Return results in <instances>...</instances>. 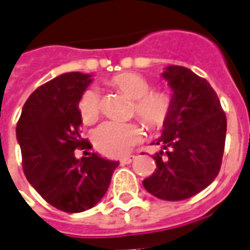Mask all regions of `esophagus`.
Wrapping results in <instances>:
<instances>
[{"instance_id":"1","label":"esophagus","mask_w":250,"mask_h":250,"mask_svg":"<svg viewBox=\"0 0 250 250\" xmlns=\"http://www.w3.org/2000/svg\"><path fill=\"white\" fill-rule=\"evenodd\" d=\"M135 155H128V157H125L120 159V162L123 163V165H128V163H131L134 159H135Z\"/></svg>"}]
</instances>
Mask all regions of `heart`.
Listing matches in <instances>:
<instances>
[{
	"mask_svg": "<svg viewBox=\"0 0 250 250\" xmlns=\"http://www.w3.org/2000/svg\"><path fill=\"white\" fill-rule=\"evenodd\" d=\"M109 84L134 100L132 112L148 128L157 130L166 123L173 107L170 93L163 89H151L146 77L135 72L115 75ZM79 111L85 125H93L99 119L100 99L95 89L84 91L79 100ZM142 139L143 130L136 123L105 122L93 132L96 148L108 157H123Z\"/></svg>",
	"mask_w": 250,
	"mask_h": 250,
	"instance_id": "1",
	"label": "heart"
}]
</instances>
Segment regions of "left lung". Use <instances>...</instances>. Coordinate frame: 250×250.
I'll return each mask as SVG.
<instances>
[{
  "label": "left lung",
  "instance_id": "left-lung-1",
  "mask_svg": "<svg viewBox=\"0 0 250 250\" xmlns=\"http://www.w3.org/2000/svg\"><path fill=\"white\" fill-rule=\"evenodd\" d=\"M162 76L173 91V107L155 143L157 168L143 181L165 201H182L208 188L218 175L225 148L226 116L208 80L188 68L168 65Z\"/></svg>",
  "mask_w": 250,
  "mask_h": 250
}]
</instances>
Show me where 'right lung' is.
I'll use <instances>...</instances> for the list:
<instances>
[{
    "label": "right lung",
    "instance_id": "obj_1",
    "mask_svg": "<svg viewBox=\"0 0 250 250\" xmlns=\"http://www.w3.org/2000/svg\"><path fill=\"white\" fill-rule=\"evenodd\" d=\"M91 82V75L69 72L42 84L25 102L16 127L25 177L48 204L66 213L93 208L119 166L93 152L75 157L76 148L91 146L80 135L79 111Z\"/></svg>",
    "mask_w": 250,
    "mask_h": 250
}]
</instances>
